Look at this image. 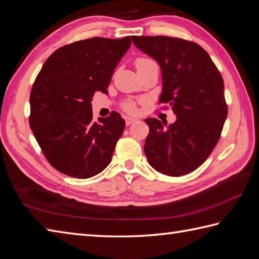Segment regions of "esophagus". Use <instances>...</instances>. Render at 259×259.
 I'll use <instances>...</instances> for the list:
<instances>
[{"mask_svg": "<svg viewBox=\"0 0 259 259\" xmlns=\"http://www.w3.org/2000/svg\"><path fill=\"white\" fill-rule=\"evenodd\" d=\"M136 121V119L130 118V117H125V125H130Z\"/></svg>", "mask_w": 259, "mask_h": 259, "instance_id": "obj_1", "label": "esophagus"}]
</instances>
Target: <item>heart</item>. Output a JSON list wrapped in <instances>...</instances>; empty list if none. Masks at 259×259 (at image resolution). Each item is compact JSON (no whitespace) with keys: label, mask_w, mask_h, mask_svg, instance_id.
<instances>
[{"label":"heart","mask_w":259,"mask_h":259,"mask_svg":"<svg viewBox=\"0 0 259 259\" xmlns=\"http://www.w3.org/2000/svg\"><path fill=\"white\" fill-rule=\"evenodd\" d=\"M135 65H136L138 71H140V70H142L144 68L150 67V66H154V65H158V64H157V62L154 61L153 58L139 57V58L136 59ZM120 107H121V109L123 111L128 112V113H131V115H135V113H137V104H136L135 101H132V100L123 101L122 104L120 105Z\"/></svg>","instance_id":"b5f03b06"}]
</instances>
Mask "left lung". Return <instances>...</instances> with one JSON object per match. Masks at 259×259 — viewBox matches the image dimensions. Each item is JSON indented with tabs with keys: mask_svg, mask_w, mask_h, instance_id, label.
<instances>
[{
	"mask_svg": "<svg viewBox=\"0 0 259 259\" xmlns=\"http://www.w3.org/2000/svg\"><path fill=\"white\" fill-rule=\"evenodd\" d=\"M134 44L162 69L159 104L172 108L177 121L148 118L144 153L155 170L171 177L191 173L218 144L227 117L224 81L206 51L192 40L170 36H132Z\"/></svg>",
	"mask_w": 259,
	"mask_h": 259,
	"instance_id": "obj_1",
	"label": "left lung"
}]
</instances>
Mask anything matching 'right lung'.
Here are the masks:
<instances>
[{
  "label": "right lung",
  "mask_w": 259,
  "mask_h": 259,
  "mask_svg": "<svg viewBox=\"0 0 259 259\" xmlns=\"http://www.w3.org/2000/svg\"><path fill=\"white\" fill-rule=\"evenodd\" d=\"M121 39L92 37L59 47L46 59L29 95V127L50 164L66 176L88 179L110 163L125 122L116 111L93 121L96 92L107 94Z\"/></svg>",
  "instance_id": "obj_1"
}]
</instances>
